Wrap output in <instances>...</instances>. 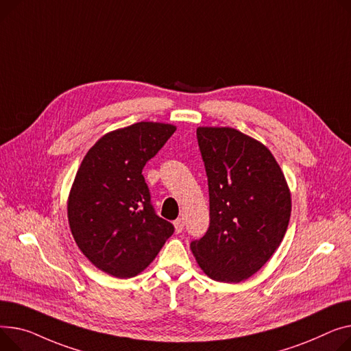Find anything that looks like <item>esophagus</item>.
Returning a JSON list of instances; mask_svg holds the SVG:
<instances>
[{"label": "esophagus", "instance_id": "obj_1", "mask_svg": "<svg viewBox=\"0 0 351 351\" xmlns=\"http://www.w3.org/2000/svg\"><path fill=\"white\" fill-rule=\"evenodd\" d=\"M173 226H175V231H176L178 234H179V232L183 230V226H184L183 219H178V220H175V221H173Z\"/></svg>", "mask_w": 351, "mask_h": 351}]
</instances>
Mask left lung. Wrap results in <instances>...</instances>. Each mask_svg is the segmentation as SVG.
I'll return each instance as SVG.
<instances>
[{
  "label": "left lung",
  "mask_w": 351,
  "mask_h": 351,
  "mask_svg": "<svg viewBox=\"0 0 351 351\" xmlns=\"http://www.w3.org/2000/svg\"><path fill=\"white\" fill-rule=\"evenodd\" d=\"M208 182L210 226L191 250L202 271L219 282L254 275L284 240L291 192L271 151L230 127H199Z\"/></svg>",
  "instance_id": "1"
}]
</instances>
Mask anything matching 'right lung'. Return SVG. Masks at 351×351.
<instances>
[{
	"mask_svg": "<svg viewBox=\"0 0 351 351\" xmlns=\"http://www.w3.org/2000/svg\"><path fill=\"white\" fill-rule=\"evenodd\" d=\"M175 131L141 121L107 132L80 163L67 199L70 231L87 260L108 275L141 274L173 234L155 213L143 169Z\"/></svg>",
	"mask_w": 351,
	"mask_h": 351,
	"instance_id": "right-lung-1",
	"label": "right lung"
}]
</instances>
